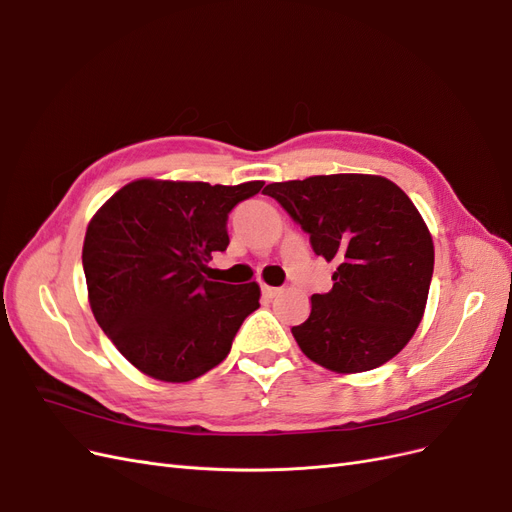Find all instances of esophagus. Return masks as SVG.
I'll return each instance as SVG.
<instances>
[{"instance_id": "34e87169", "label": "esophagus", "mask_w": 512, "mask_h": 512, "mask_svg": "<svg viewBox=\"0 0 512 512\" xmlns=\"http://www.w3.org/2000/svg\"><path fill=\"white\" fill-rule=\"evenodd\" d=\"M260 290H262V297H265V299H273V297H277V294H280V288L267 286V284H262Z\"/></svg>"}]
</instances>
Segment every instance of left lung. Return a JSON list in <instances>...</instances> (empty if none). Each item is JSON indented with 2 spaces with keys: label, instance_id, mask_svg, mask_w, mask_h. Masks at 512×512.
Returning a JSON list of instances; mask_svg holds the SVG:
<instances>
[{
  "label": "left lung",
  "instance_id": "obj_1",
  "mask_svg": "<svg viewBox=\"0 0 512 512\" xmlns=\"http://www.w3.org/2000/svg\"><path fill=\"white\" fill-rule=\"evenodd\" d=\"M262 192L337 265L333 288L312 294V314L292 327L307 359L339 374L391 361L421 324L433 275V241L406 192L376 175H318Z\"/></svg>",
  "mask_w": 512,
  "mask_h": 512
}]
</instances>
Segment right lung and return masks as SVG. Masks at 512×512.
Wrapping results in <instances>:
<instances>
[{"label":"right lung","instance_id":"1","mask_svg":"<svg viewBox=\"0 0 512 512\" xmlns=\"http://www.w3.org/2000/svg\"><path fill=\"white\" fill-rule=\"evenodd\" d=\"M262 185L138 179L89 222L83 269L91 312L143 374L164 382L207 374L260 307L256 282L232 286L203 273L230 243L228 213Z\"/></svg>","mask_w":512,"mask_h":512}]
</instances>
